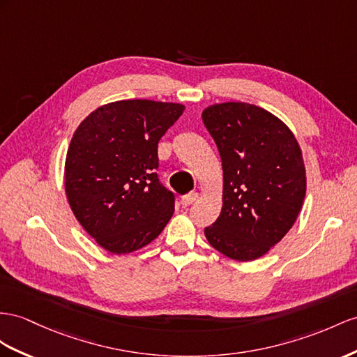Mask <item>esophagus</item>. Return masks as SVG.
Here are the masks:
<instances>
[{"label":"esophagus","instance_id":"34e87169","mask_svg":"<svg viewBox=\"0 0 357 357\" xmlns=\"http://www.w3.org/2000/svg\"><path fill=\"white\" fill-rule=\"evenodd\" d=\"M197 197H199V195L195 193V191H193V193H188L185 196H182L181 197V205L182 206H188V205H191L193 202H196Z\"/></svg>","mask_w":357,"mask_h":357}]
</instances>
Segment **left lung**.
<instances>
[{"instance_id":"1","label":"left lung","mask_w":357,"mask_h":357,"mask_svg":"<svg viewBox=\"0 0 357 357\" xmlns=\"http://www.w3.org/2000/svg\"><path fill=\"white\" fill-rule=\"evenodd\" d=\"M202 119L223 167L222 213L205 236L227 258L257 259L287 235L303 204L298 143L285 123L252 104H217Z\"/></svg>"}]
</instances>
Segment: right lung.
<instances>
[{"label": "right lung", "instance_id": "add662e5", "mask_svg": "<svg viewBox=\"0 0 357 357\" xmlns=\"http://www.w3.org/2000/svg\"><path fill=\"white\" fill-rule=\"evenodd\" d=\"M184 105L130 99L99 107L72 137L65 166L69 205L108 252L130 253L157 238L175 211L158 175V142Z\"/></svg>", "mask_w": 357, "mask_h": 357}]
</instances>
